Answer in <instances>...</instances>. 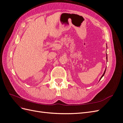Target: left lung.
Masks as SVG:
<instances>
[{"label": "left lung", "instance_id": "obj_1", "mask_svg": "<svg viewBox=\"0 0 123 123\" xmlns=\"http://www.w3.org/2000/svg\"><path fill=\"white\" fill-rule=\"evenodd\" d=\"M105 72H106V70H105V71H104V74H103V75L102 76V77H100V80H101V79H102V78L103 77V76L104 75V74H105Z\"/></svg>", "mask_w": 123, "mask_h": 123}]
</instances>
